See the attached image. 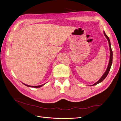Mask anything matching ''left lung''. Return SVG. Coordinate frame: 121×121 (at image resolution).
<instances>
[{
    "instance_id": "left-lung-1",
    "label": "left lung",
    "mask_w": 121,
    "mask_h": 121,
    "mask_svg": "<svg viewBox=\"0 0 121 121\" xmlns=\"http://www.w3.org/2000/svg\"><path fill=\"white\" fill-rule=\"evenodd\" d=\"M104 34L105 36V37L107 38V40H108V42H109V47H110V60H109V65L108 67H107V69L106 71V72H105V73L103 74V75L102 76V77L99 79V80L98 81H97L96 83H95L94 84L92 85V86H94V85H97L98 84L100 83V82H102L103 80L106 78V77L107 76V75H108L109 71L110 70L111 67V66L112 64V61H113V51L112 50V49H111V43H110V39L108 37V36H107L105 32H104Z\"/></svg>"
}]
</instances>
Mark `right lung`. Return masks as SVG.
Here are the masks:
<instances>
[{
    "label": "right lung",
    "instance_id": "obj_1",
    "mask_svg": "<svg viewBox=\"0 0 121 121\" xmlns=\"http://www.w3.org/2000/svg\"><path fill=\"white\" fill-rule=\"evenodd\" d=\"M24 85H25V86H27V87H34V88H39V87H41V86H43L44 85H45V84L46 83H45V84H43V85H40V86H29V85H26V84H24V83H23Z\"/></svg>",
    "mask_w": 121,
    "mask_h": 121
}]
</instances>
